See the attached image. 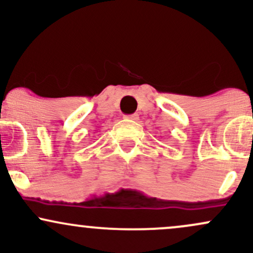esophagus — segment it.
Instances as JSON below:
<instances>
[{
    "instance_id": "34e87169",
    "label": "esophagus",
    "mask_w": 253,
    "mask_h": 253,
    "mask_svg": "<svg viewBox=\"0 0 253 253\" xmlns=\"http://www.w3.org/2000/svg\"><path fill=\"white\" fill-rule=\"evenodd\" d=\"M125 119H128V120L132 121H138L139 120V115L138 114H130V115H126Z\"/></svg>"
}]
</instances>
